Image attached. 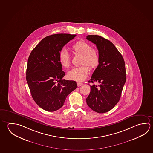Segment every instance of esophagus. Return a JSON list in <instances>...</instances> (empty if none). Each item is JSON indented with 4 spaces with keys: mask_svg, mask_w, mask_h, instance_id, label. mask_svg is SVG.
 <instances>
[{
    "mask_svg": "<svg viewBox=\"0 0 153 153\" xmlns=\"http://www.w3.org/2000/svg\"><path fill=\"white\" fill-rule=\"evenodd\" d=\"M83 85V83H80V82H77V86H80L81 85Z\"/></svg>",
    "mask_w": 153,
    "mask_h": 153,
    "instance_id": "obj_1",
    "label": "esophagus"
}]
</instances>
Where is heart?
I'll return each instance as SVG.
<instances>
[{"instance_id": "obj_1", "label": "heart", "mask_w": 153, "mask_h": 153, "mask_svg": "<svg viewBox=\"0 0 153 153\" xmlns=\"http://www.w3.org/2000/svg\"><path fill=\"white\" fill-rule=\"evenodd\" d=\"M73 51L76 53L83 55L81 63L82 65L75 67L68 73V77L71 80L82 82L88 77L90 69H94L98 65L100 55L98 50L92 48L91 45L85 41H78L72 46ZM59 59L61 65L65 68L70 67L71 64L70 55L66 49L63 48L59 54ZM88 65V66L87 65Z\"/></svg>"}]
</instances>
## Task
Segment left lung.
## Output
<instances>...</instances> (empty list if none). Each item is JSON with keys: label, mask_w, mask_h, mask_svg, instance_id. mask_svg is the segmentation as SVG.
I'll return each instance as SVG.
<instances>
[{"label": "left lung", "mask_w": 153, "mask_h": 153, "mask_svg": "<svg viewBox=\"0 0 153 153\" xmlns=\"http://www.w3.org/2000/svg\"><path fill=\"white\" fill-rule=\"evenodd\" d=\"M86 39L95 44L99 51L100 61L88 83L91 91L86 103L91 109L99 113L112 110L120 98L126 82L125 61L120 52L111 41L96 35H88Z\"/></svg>", "instance_id": "1"}]
</instances>
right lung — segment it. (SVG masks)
Listing matches in <instances>:
<instances>
[{"label":"right lung","instance_id":"obj_1","mask_svg":"<svg viewBox=\"0 0 153 153\" xmlns=\"http://www.w3.org/2000/svg\"><path fill=\"white\" fill-rule=\"evenodd\" d=\"M76 35L56 34L43 38L28 59L26 80L32 98L43 110L53 112L63 106L68 94L77 87L74 80L63 79L65 73L59 54Z\"/></svg>","mask_w":153,"mask_h":153}]
</instances>
